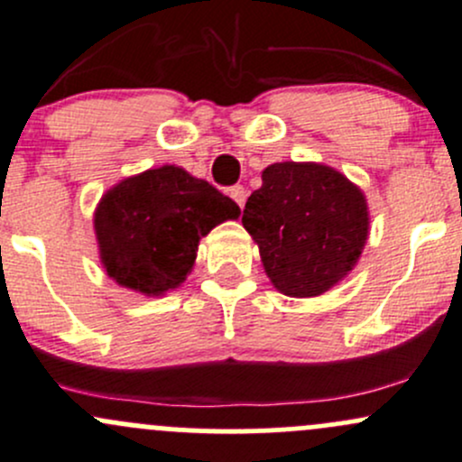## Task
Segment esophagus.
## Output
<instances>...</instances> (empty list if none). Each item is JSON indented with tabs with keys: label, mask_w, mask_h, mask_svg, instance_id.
<instances>
[{
	"label": "esophagus",
	"mask_w": 462,
	"mask_h": 462,
	"mask_svg": "<svg viewBox=\"0 0 462 462\" xmlns=\"http://www.w3.org/2000/svg\"><path fill=\"white\" fill-rule=\"evenodd\" d=\"M231 198L236 199V204L237 207H245V202H246V189L245 187H240V184H237V187H233L231 189Z\"/></svg>",
	"instance_id": "esophagus-1"
}]
</instances>
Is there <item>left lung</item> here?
Instances as JSON below:
<instances>
[{"mask_svg":"<svg viewBox=\"0 0 462 462\" xmlns=\"http://www.w3.org/2000/svg\"><path fill=\"white\" fill-rule=\"evenodd\" d=\"M242 225L280 293L313 298L340 282L369 236L367 199L340 171L316 162H275L246 199Z\"/></svg>","mask_w":462,"mask_h":462,"instance_id":"1","label":"left lung"}]
</instances>
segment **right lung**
<instances>
[{
	"instance_id": "right-lung-1",
	"label": "right lung",
	"mask_w": 462,
	"mask_h": 462,
	"mask_svg": "<svg viewBox=\"0 0 462 462\" xmlns=\"http://www.w3.org/2000/svg\"><path fill=\"white\" fill-rule=\"evenodd\" d=\"M240 207L175 164L122 180L95 208L99 260L122 287L162 296L193 269L199 237Z\"/></svg>"
}]
</instances>
